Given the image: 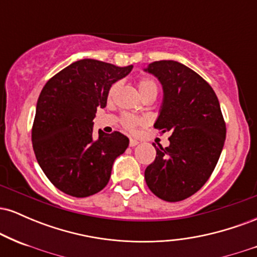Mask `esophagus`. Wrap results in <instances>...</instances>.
Segmentation results:
<instances>
[{"mask_svg":"<svg viewBox=\"0 0 257 257\" xmlns=\"http://www.w3.org/2000/svg\"><path fill=\"white\" fill-rule=\"evenodd\" d=\"M138 144H139V141L135 140V139H131V141H129V146H131V147L137 146Z\"/></svg>","mask_w":257,"mask_h":257,"instance_id":"obj_1","label":"esophagus"}]
</instances>
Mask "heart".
<instances>
[{"label":"heart","mask_w":257,"mask_h":257,"mask_svg":"<svg viewBox=\"0 0 257 257\" xmlns=\"http://www.w3.org/2000/svg\"><path fill=\"white\" fill-rule=\"evenodd\" d=\"M117 89H118V84H113L108 90V98L112 99L113 95L116 94ZM138 89L141 96H145L147 94H157L158 93V87L157 83L151 78L144 77L138 82ZM120 124H122L126 131L134 132L139 125L144 124V119L139 118V117L132 116V114H123L120 117Z\"/></svg>","instance_id":"heart-1"}]
</instances>
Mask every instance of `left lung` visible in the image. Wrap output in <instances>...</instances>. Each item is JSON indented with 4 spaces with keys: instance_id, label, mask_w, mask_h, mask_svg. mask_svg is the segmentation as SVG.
I'll list each match as a JSON object with an SVG mask.
<instances>
[{
    "instance_id": "obj_1",
    "label": "left lung",
    "mask_w": 257,
    "mask_h": 257,
    "mask_svg": "<svg viewBox=\"0 0 257 257\" xmlns=\"http://www.w3.org/2000/svg\"><path fill=\"white\" fill-rule=\"evenodd\" d=\"M144 71L158 79L163 100L155 128L169 132V146L161 145L145 170L152 193L167 202L192 196L208 181L226 139V124L213 88L197 72L174 60L150 64Z\"/></svg>"
}]
</instances>
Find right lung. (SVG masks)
<instances>
[{
    "instance_id": "obj_1",
    "label": "right lung",
    "mask_w": 257,
    "mask_h": 257,
    "mask_svg": "<svg viewBox=\"0 0 257 257\" xmlns=\"http://www.w3.org/2000/svg\"><path fill=\"white\" fill-rule=\"evenodd\" d=\"M133 65L119 67L94 59L75 61L47 82L38 96L32 146L41 169L55 187L83 198L107 185L112 166L129 139L119 132L93 135L96 108H104L112 84Z\"/></svg>"
}]
</instances>
